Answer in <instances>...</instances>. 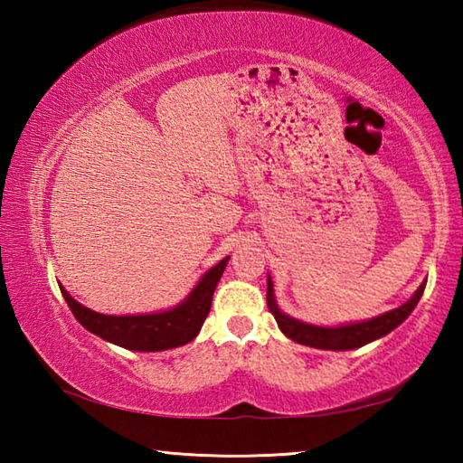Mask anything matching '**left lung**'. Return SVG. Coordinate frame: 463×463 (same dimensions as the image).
Instances as JSON below:
<instances>
[{
    "label": "left lung",
    "mask_w": 463,
    "mask_h": 463,
    "mask_svg": "<svg viewBox=\"0 0 463 463\" xmlns=\"http://www.w3.org/2000/svg\"><path fill=\"white\" fill-rule=\"evenodd\" d=\"M425 286H427V279L422 281L409 302H404L402 307L386 312V315H380L370 320H362V323H349V325H339V326H317V325L302 323V320H296L292 317H288L286 312L279 310L276 296H273L271 278L268 276V307L273 318L278 320L279 331L284 333L288 339H292L300 345H308V347H315V349L347 351V349L364 347V345L380 339V336L394 331L398 325H402L414 310V307L419 304L422 292H425Z\"/></svg>",
    "instance_id": "8db88e82"
}]
</instances>
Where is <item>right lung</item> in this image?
<instances>
[{
    "label": "right lung",
    "instance_id": "right-lung-1",
    "mask_svg": "<svg viewBox=\"0 0 463 463\" xmlns=\"http://www.w3.org/2000/svg\"><path fill=\"white\" fill-rule=\"evenodd\" d=\"M231 257H224L213 269L203 273L184 302L177 307L153 312V315H99L75 300V298L61 286V294L71 308L77 323L83 325L90 333L101 336L104 341L120 345L130 351H165L194 341L206 320L216 284L221 281L226 263Z\"/></svg>",
    "mask_w": 463,
    "mask_h": 463
}]
</instances>
